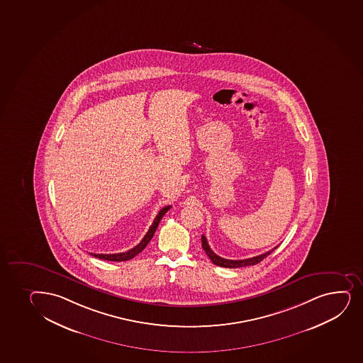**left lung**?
<instances>
[{"mask_svg":"<svg viewBox=\"0 0 363 363\" xmlns=\"http://www.w3.org/2000/svg\"><path fill=\"white\" fill-rule=\"evenodd\" d=\"M201 246H203V250L206 252V255H208V258L211 259L213 264L220 265V267H224V268H240V267H247V265L257 264V263H259V262L263 261L265 257H268L269 255L273 252L274 250L277 247H277H274L273 250H270L268 252L262 253L259 256L247 258V259L233 261V259H225V258L217 256L216 253L213 252V251L210 249V246H208V240H206V237H205V235L201 237Z\"/></svg>","mask_w":363,"mask_h":363,"instance_id":"left-lung-1","label":"left lung"}]
</instances>
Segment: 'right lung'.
I'll list each match as a JSON object with an SVG mask.
<instances>
[{
  "label": "right lung",
  "instance_id": "add662e5",
  "mask_svg": "<svg viewBox=\"0 0 363 363\" xmlns=\"http://www.w3.org/2000/svg\"><path fill=\"white\" fill-rule=\"evenodd\" d=\"M172 208V206H170V205H167V206L162 208V210L158 212V215L155 216L153 223H152L151 227L148 229V232L146 233V235L143 237L141 242H140L139 245H136V246L133 247V249L129 250V251L121 253H110V255H104V253H90V255H91V256L96 257V258H100V259H104V261L111 262L129 261L131 258H134V257L136 256V255H139V253L146 247L147 244L151 241L152 238L155 235V230L158 228L159 222H160V220L163 218L164 215L169 211V208Z\"/></svg>",
  "mask_w": 363,
  "mask_h": 363
}]
</instances>
